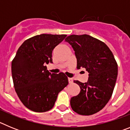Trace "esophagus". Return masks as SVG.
I'll return each instance as SVG.
<instances>
[{
  "mask_svg": "<svg viewBox=\"0 0 130 130\" xmlns=\"http://www.w3.org/2000/svg\"><path fill=\"white\" fill-rule=\"evenodd\" d=\"M69 83H73V79L72 78H68Z\"/></svg>",
  "mask_w": 130,
  "mask_h": 130,
  "instance_id": "1",
  "label": "esophagus"
}]
</instances>
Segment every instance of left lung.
I'll use <instances>...</instances> for the list:
<instances>
[{
    "label": "left lung",
    "instance_id": "8db88e82",
    "mask_svg": "<svg viewBox=\"0 0 130 130\" xmlns=\"http://www.w3.org/2000/svg\"><path fill=\"white\" fill-rule=\"evenodd\" d=\"M65 41L75 51L77 69L88 72L87 83L74 81L81 90L70 100L72 109L81 115H91L102 110L109 101L118 75V65L107 45L87 34L70 35Z\"/></svg>",
    "mask_w": 130,
    "mask_h": 130
}]
</instances>
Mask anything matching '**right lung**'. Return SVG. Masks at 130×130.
Wrapping results in <instances>:
<instances>
[{
	"instance_id": "right-lung-1",
	"label": "right lung",
	"mask_w": 130,
	"mask_h": 130,
	"mask_svg": "<svg viewBox=\"0 0 130 130\" xmlns=\"http://www.w3.org/2000/svg\"><path fill=\"white\" fill-rule=\"evenodd\" d=\"M66 34H42L25 40L11 62L15 90L26 107L34 112H45L53 107L58 93L68 84L64 73L51 74L45 64L53 62L54 48Z\"/></svg>"
}]
</instances>
